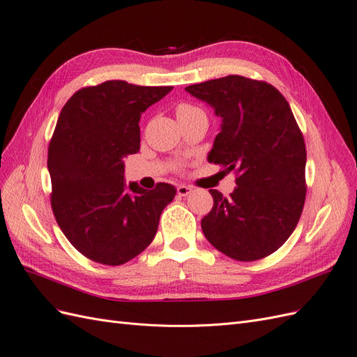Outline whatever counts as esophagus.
I'll use <instances>...</instances> for the list:
<instances>
[{"label":"esophagus","instance_id":"obj_1","mask_svg":"<svg viewBox=\"0 0 357 357\" xmlns=\"http://www.w3.org/2000/svg\"><path fill=\"white\" fill-rule=\"evenodd\" d=\"M190 192H192V188H190V186H186V185H180V186L177 188L178 197H188Z\"/></svg>","mask_w":357,"mask_h":357}]
</instances>
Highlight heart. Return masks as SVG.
Masks as SVG:
<instances>
[{
	"mask_svg": "<svg viewBox=\"0 0 357 357\" xmlns=\"http://www.w3.org/2000/svg\"><path fill=\"white\" fill-rule=\"evenodd\" d=\"M193 114H204V112L199 110L198 107H193L190 104H181L177 107V117L193 116Z\"/></svg>",
	"mask_w": 357,
	"mask_h": 357,
	"instance_id": "b5f03b06",
	"label": "heart"
}]
</instances>
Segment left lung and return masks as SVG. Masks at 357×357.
Returning a JSON list of instances; mask_svg holds the SVG:
<instances>
[{
  "label": "left lung",
  "mask_w": 357,
  "mask_h": 357,
  "mask_svg": "<svg viewBox=\"0 0 357 357\" xmlns=\"http://www.w3.org/2000/svg\"><path fill=\"white\" fill-rule=\"evenodd\" d=\"M186 92L222 119L208 162L238 174L229 198L210 189L205 238L236 261L266 257L295 231L305 202V143L290 105L274 86L243 75L190 84Z\"/></svg>",
  "instance_id": "obj_1"
}]
</instances>
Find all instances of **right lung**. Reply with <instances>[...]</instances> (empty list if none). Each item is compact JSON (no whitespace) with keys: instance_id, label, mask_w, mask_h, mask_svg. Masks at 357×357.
Listing matches in <instances>:
<instances>
[{"instance_id":"obj_1","label":"right lung","mask_w":357,"mask_h":357,"mask_svg":"<svg viewBox=\"0 0 357 357\" xmlns=\"http://www.w3.org/2000/svg\"><path fill=\"white\" fill-rule=\"evenodd\" d=\"M172 86L109 80L75 92L49 144L52 210L67 240L91 261L122 265L153 241L176 188L125 183V158L139 150V117Z\"/></svg>"}]
</instances>
